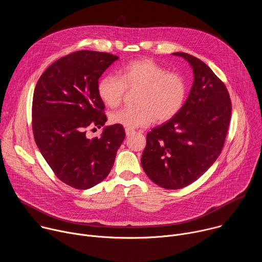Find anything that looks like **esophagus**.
Wrapping results in <instances>:
<instances>
[{
  "mask_svg": "<svg viewBox=\"0 0 262 262\" xmlns=\"http://www.w3.org/2000/svg\"><path fill=\"white\" fill-rule=\"evenodd\" d=\"M136 132L134 130V129H129V128H125V135L127 136V137H129V136H132V135H134Z\"/></svg>",
  "mask_w": 262,
  "mask_h": 262,
  "instance_id": "1",
  "label": "esophagus"
}]
</instances>
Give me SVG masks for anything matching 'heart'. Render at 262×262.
I'll return each mask as SVG.
<instances>
[{
  "mask_svg": "<svg viewBox=\"0 0 262 262\" xmlns=\"http://www.w3.org/2000/svg\"><path fill=\"white\" fill-rule=\"evenodd\" d=\"M126 89L140 90L138 106L121 107L113 112L110 119L129 129L148 126L155 120H170L181 110L188 94V85L181 74L168 72L150 59L130 61L118 69L117 76H104L97 84L99 98L111 107L120 104Z\"/></svg>",
  "mask_w": 262,
  "mask_h": 262,
  "instance_id": "1",
  "label": "heart"
}]
</instances>
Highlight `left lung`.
Here are the masks:
<instances>
[{
  "label": "left lung",
  "instance_id": "obj_1",
  "mask_svg": "<svg viewBox=\"0 0 262 262\" xmlns=\"http://www.w3.org/2000/svg\"><path fill=\"white\" fill-rule=\"evenodd\" d=\"M182 57L193 68L194 83L178 113L149 132L141 163L155 183L178 190L196 181L216 161L231 117L226 86L200 59Z\"/></svg>",
  "mask_w": 262,
  "mask_h": 262
}]
</instances>
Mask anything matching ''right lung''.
<instances>
[{"instance_id": "1", "label": "right lung", "mask_w": 262, "mask_h": 262, "mask_svg": "<svg viewBox=\"0 0 262 262\" xmlns=\"http://www.w3.org/2000/svg\"><path fill=\"white\" fill-rule=\"evenodd\" d=\"M116 60L107 53H71L48 67L34 90L32 127L37 147L56 176L77 190H88L108 175L125 138L118 124L104 126L93 139L86 134L106 121L97 84Z\"/></svg>"}]
</instances>
